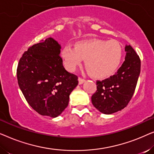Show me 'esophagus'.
<instances>
[{"label":"esophagus","mask_w":154,"mask_h":154,"mask_svg":"<svg viewBox=\"0 0 154 154\" xmlns=\"http://www.w3.org/2000/svg\"><path fill=\"white\" fill-rule=\"evenodd\" d=\"M85 81V80L84 79H82V78H79V85H81V84L83 83Z\"/></svg>","instance_id":"obj_1"}]
</instances>
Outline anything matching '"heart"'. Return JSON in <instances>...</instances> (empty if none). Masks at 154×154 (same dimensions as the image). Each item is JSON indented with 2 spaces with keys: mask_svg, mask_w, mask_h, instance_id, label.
<instances>
[{
  "mask_svg": "<svg viewBox=\"0 0 154 154\" xmlns=\"http://www.w3.org/2000/svg\"><path fill=\"white\" fill-rule=\"evenodd\" d=\"M123 49L115 40L89 39L78 42L75 47L66 45L62 57L65 66L74 71L85 60V68L91 76L105 79L115 72L121 62Z\"/></svg>",
  "mask_w": 154,
  "mask_h": 154,
  "instance_id": "1",
  "label": "heart"
}]
</instances>
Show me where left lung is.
<instances>
[{
    "instance_id": "8db88e82",
    "label": "left lung",
    "mask_w": 154,
    "mask_h": 154,
    "mask_svg": "<svg viewBox=\"0 0 154 154\" xmlns=\"http://www.w3.org/2000/svg\"><path fill=\"white\" fill-rule=\"evenodd\" d=\"M123 64L114 75L97 81V91L91 100L93 106L104 114L123 109L130 102L135 90L140 73V57L130 45L125 47Z\"/></svg>"
}]
</instances>
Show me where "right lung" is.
<instances>
[{
    "mask_svg": "<svg viewBox=\"0 0 154 154\" xmlns=\"http://www.w3.org/2000/svg\"><path fill=\"white\" fill-rule=\"evenodd\" d=\"M60 45L52 38L42 40L24 52L19 61L17 77L26 102L39 114L58 116L69 104L76 87V75L63 66Z\"/></svg>",
    "mask_w": 154,
    "mask_h": 154,
    "instance_id": "1",
    "label": "right lung"
}]
</instances>
